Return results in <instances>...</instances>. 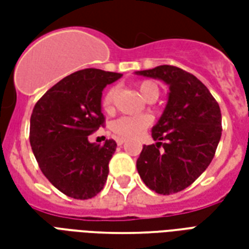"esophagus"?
<instances>
[{
	"instance_id": "obj_1",
	"label": "esophagus",
	"mask_w": 249,
	"mask_h": 249,
	"mask_svg": "<svg viewBox=\"0 0 249 249\" xmlns=\"http://www.w3.org/2000/svg\"><path fill=\"white\" fill-rule=\"evenodd\" d=\"M125 141H126V139H117V140H116V142H117V145H123Z\"/></svg>"
}]
</instances>
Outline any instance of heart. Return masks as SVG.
Here are the masks:
<instances>
[{
  "instance_id": "1",
  "label": "heart",
  "mask_w": 249,
  "mask_h": 249,
  "mask_svg": "<svg viewBox=\"0 0 249 249\" xmlns=\"http://www.w3.org/2000/svg\"><path fill=\"white\" fill-rule=\"evenodd\" d=\"M137 89L142 97L146 101L153 97H159V87L152 81H141L137 84ZM116 88H110L104 93L103 100H101V107L104 110L110 112L113 109L114 97H116ZM152 119L149 116L141 114V116H123L120 119L114 120L110 128L114 133L123 139H135L144 132V130L151 125Z\"/></svg>"
}]
</instances>
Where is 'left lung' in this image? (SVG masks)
<instances>
[{"label": "left lung", "mask_w": 249, "mask_h": 249, "mask_svg": "<svg viewBox=\"0 0 249 249\" xmlns=\"http://www.w3.org/2000/svg\"><path fill=\"white\" fill-rule=\"evenodd\" d=\"M136 73L169 85L167 107L152 128L156 144L142 146L137 172L156 193H178L213 159L223 130L219 104L197 77L178 66L160 65Z\"/></svg>", "instance_id": "obj_1"}]
</instances>
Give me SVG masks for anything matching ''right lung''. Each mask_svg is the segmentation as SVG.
Wrapping results in <instances>:
<instances>
[{
  "instance_id": "obj_1",
  "label": "right lung",
  "mask_w": 249,
  "mask_h": 249,
  "mask_svg": "<svg viewBox=\"0 0 249 249\" xmlns=\"http://www.w3.org/2000/svg\"><path fill=\"white\" fill-rule=\"evenodd\" d=\"M123 74L101 69L74 71L37 101L30 117L29 140L41 172L64 195L77 200L101 192L116 141L104 145L88 136L104 125V88Z\"/></svg>"
}]
</instances>
